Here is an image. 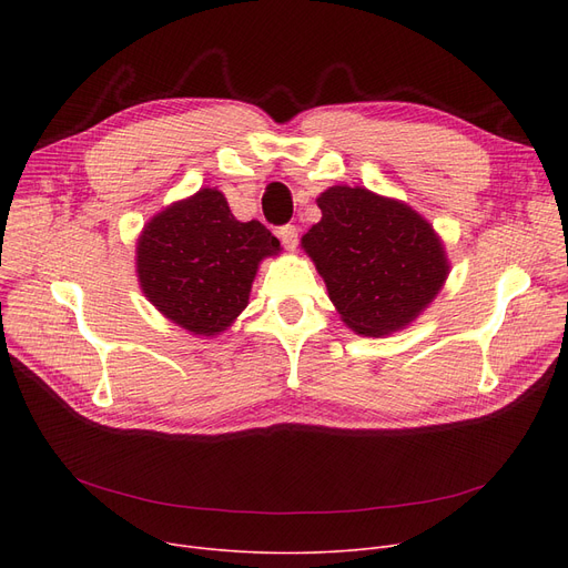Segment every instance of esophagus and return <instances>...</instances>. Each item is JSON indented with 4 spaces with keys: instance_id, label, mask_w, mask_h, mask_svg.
I'll return each instance as SVG.
<instances>
[{
    "instance_id": "34e87169",
    "label": "esophagus",
    "mask_w": 568,
    "mask_h": 568,
    "mask_svg": "<svg viewBox=\"0 0 568 568\" xmlns=\"http://www.w3.org/2000/svg\"><path fill=\"white\" fill-rule=\"evenodd\" d=\"M278 236H281V242L287 251H294L296 242H300V230H296V225H283L278 230Z\"/></svg>"
}]
</instances>
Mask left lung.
I'll list each match as a JSON object with an SVG mask.
<instances>
[{"label":"left lung","mask_w":568,"mask_h":568,"mask_svg":"<svg viewBox=\"0 0 568 568\" xmlns=\"http://www.w3.org/2000/svg\"><path fill=\"white\" fill-rule=\"evenodd\" d=\"M317 206L322 221L302 246L352 332L392 334L430 304L449 274L430 223L407 204L359 186L324 191Z\"/></svg>","instance_id":"left-lung-1"}]
</instances>
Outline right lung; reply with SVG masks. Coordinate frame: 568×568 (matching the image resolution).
<instances>
[{"label":"right lung","instance_id":"1","mask_svg":"<svg viewBox=\"0 0 568 568\" xmlns=\"http://www.w3.org/2000/svg\"><path fill=\"white\" fill-rule=\"evenodd\" d=\"M281 242L260 221L242 223L216 189L168 206L138 239L142 292L184 329L214 336L248 304L257 264Z\"/></svg>","mask_w":568,"mask_h":568}]
</instances>
